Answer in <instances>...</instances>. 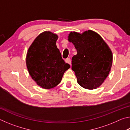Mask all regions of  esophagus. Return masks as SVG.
I'll return each mask as SVG.
<instances>
[{
  "label": "esophagus",
  "instance_id": "1",
  "mask_svg": "<svg viewBox=\"0 0 130 130\" xmlns=\"http://www.w3.org/2000/svg\"><path fill=\"white\" fill-rule=\"evenodd\" d=\"M65 61H66V62H67V63H68L70 65H71V60H70V58H67V59H66Z\"/></svg>",
  "mask_w": 130,
  "mask_h": 130
}]
</instances>
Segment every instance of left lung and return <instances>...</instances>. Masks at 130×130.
<instances>
[{
	"mask_svg": "<svg viewBox=\"0 0 130 130\" xmlns=\"http://www.w3.org/2000/svg\"><path fill=\"white\" fill-rule=\"evenodd\" d=\"M68 40L77 52L72 57V69L81 87L94 89L104 83L111 69L113 54L102 37L91 30L83 33L71 31Z\"/></svg>",
	"mask_w": 130,
	"mask_h": 130,
	"instance_id": "8db88e82",
	"label": "left lung"
}]
</instances>
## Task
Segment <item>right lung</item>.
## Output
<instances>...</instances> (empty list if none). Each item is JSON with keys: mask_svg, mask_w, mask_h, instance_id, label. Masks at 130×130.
I'll list each match as a JSON object with an SVG mask.
<instances>
[{"mask_svg": "<svg viewBox=\"0 0 130 130\" xmlns=\"http://www.w3.org/2000/svg\"><path fill=\"white\" fill-rule=\"evenodd\" d=\"M58 37L46 31L39 34L26 54V67L35 82L43 89H51L61 83L65 72L70 68L61 57L56 46Z\"/></svg>", "mask_w": 130, "mask_h": 130, "instance_id": "add662e5", "label": "right lung"}]
</instances>
